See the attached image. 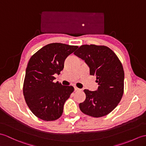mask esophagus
Segmentation results:
<instances>
[{"instance_id": "34e87169", "label": "esophagus", "mask_w": 146, "mask_h": 146, "mask_svg": "<svg viewBox=\"0 0 146 146\" xmlns=\"http://www.w3.org/2000/svg\"><path fill=\"white\" fill-rule=\"evenodd\" d=\"M74 90H75V91H80V90H81V89L78 88H77L76 86H74Z\"/></svg>"}]
</instances>
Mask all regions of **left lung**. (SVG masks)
I'll return each mask as SVG.
<instances>
[{
  "label": "left lung",
  "mask_w": 146,
  "mask_h": 146,
  "mask_svg": "<svg viewBox=\"0 0 146 146\" xmlns=\"http://www.w3.org/2000/svg\"><path fill=\"white\" fill-rule=\"evenodd\" d=\"M74 55L90 68L91 75H96L98 90H84L86 99L79 104L84 114L94 117L108 114L119 104L123 95L124 73L122 63L113 50L106 46L83 45Z\"/></svg>",
  "instance_id": "left-lung-1"
}]
</instances>
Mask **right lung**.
Instances as JSON below:
<instances>
[{
	"label": "right lung",
	"mask_w": 146,
	"mask_h": 146,
	"mask_svg": "<svg viewBox=\"0 0 146 146\" xmlns=\"http://www.w3.org/2000/svg\"><path fill=\"white\" fill-rule=\"evenodd\" d=\"M78 46L60 43L44 46L30 58L27 65L23 93L33 114L43 121H55L62 116L63 106L74 91L72 86L54 83L67 56Z\"/></svg>",
	"instance_id": "1"
}]
</instances>
